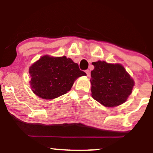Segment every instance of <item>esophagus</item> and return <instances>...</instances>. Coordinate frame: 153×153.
<instances>
[{"mask_svg":"<svg viewBox=\"0 0 153 153\" xmlns=\"http://www.w3.org/2000/svg\"><path fill=\"white\" fill-rule=\"evenodd\" d=\"M85 72L86 73V75H87L88 77L91 76V72H90L89 70H86L85 71Z\"/></svg>","mask_w":153,"mask_h":153,"instance_id":"esophagus-1","label":"esophagus"}]
</instances>
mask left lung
<instances>
[{"mask_svg": "<svg viewBox=\"0 0 153 153\" xmlns=\"http://www.w3.org/2000/svg\"><path fill=\"white\" fill-rule=\"evenodd\" d=\"M91 92L93 99L107 107L118 106L131 93L134 81L120 64L104 61L92 63Z\"/></svg>", "mask_w": 153, "mask_h": 153, "instance_id": "left-lung-1", "label": "left lung"}]
</instances>
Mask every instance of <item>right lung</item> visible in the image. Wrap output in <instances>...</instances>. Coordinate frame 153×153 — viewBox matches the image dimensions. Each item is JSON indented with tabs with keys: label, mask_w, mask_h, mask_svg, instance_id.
Returning <instances> with one entry per match:
<instances>
[{
	"label": "right lung",
	"mask_w": 153,
	"mask_h": 153,
	"mask_svg": "<svg viewBox=\"0 0 153 153\" xmlns=\"http://www.w3.org/2000/svg\"><path fill=\"white\" fill-rule=\"evenodd\" d=\"M32 91L39 97L51 100L70 91L74 81L86 74L70 58L42 56L29 68Z\"/></svg>",
	"instance_id": "add662e5"
}]
</instances>
